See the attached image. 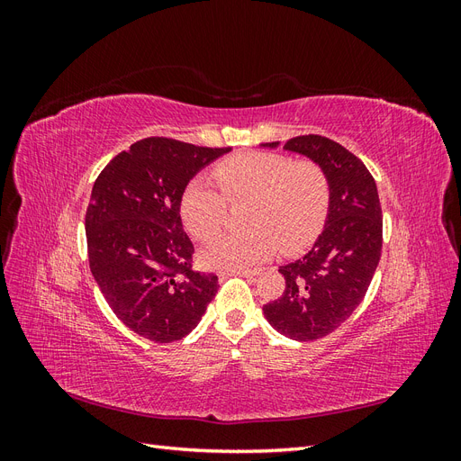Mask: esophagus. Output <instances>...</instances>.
I'll list each match as a JSON object with an SVG mask.
<instances>
[{
	"label": "esophagus",
	"instance_id": "1",
	"mask_svg": "<svg viewBox=\"0 0 461 461\" xmlns=\"http://www.w3.org/2000/svg\"><path fill=\"white\" fill-rule=\"evenodd\" d=\"M261 273V269H234V271H227V273H221L222 276L225 275H242V276H258Z\"/></svg>",
	"mask_w": 461,
	"mask_h": 461
}]
</instances>
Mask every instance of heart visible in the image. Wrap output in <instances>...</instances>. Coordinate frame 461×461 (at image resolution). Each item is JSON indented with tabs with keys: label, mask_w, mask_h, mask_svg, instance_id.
<instances>
[{
	"label": "heart",
	"mask_w": 461,
	"mask_h": 461,
	"mask_svg": "<svg viewBox=\"0 0 461 461\" xmlns=\"http://www.w3.org/2000/svg\"><path fill=\"white\" fill-rule=\"evenodd\" d=\"M209 180L196 176L180 194V217L198 240L225 225L229 205L244 203L249 230L225 232L209 242L202 261L215 269H242L275 256L296 254L323 230L330 207V180L313 159L286 153L244 151L221 159Z\"/></svg>",
	"instance_id": "obj_1"
}]
</instances>
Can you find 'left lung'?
I'll return each mask as SVG.
<instances>
[{
	"mask_svg": "<svg viewBox=\"0 0 461 461\" xmlns=\"http://www.w3.org/2000/svg\"><path fill=\"white\" fill-rule=\"evenodd\" d=\"M285 149L303 153L327 171L330 207L310 252L278 269L285 292L265 303L263 313L285 337L310 342L339 329L366 298L381 259L383 212L367 167L339 142L308 134L290 138Z\"/></svg>",
	"mask_w": 461,
	"mask_h": 461,
	"instance_id": "left-lung-1",
	"label": "left lung"
}]
</instances>
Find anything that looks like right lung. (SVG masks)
Listing matches in <instances>:
<instances>
[{
	"label": "right lung",
	"instance_id": "1",
	"mask_svg": "<svg viewBox=\"0 0 461 461\" xmlns=\"http://www.w3.org/2000/svg\"><path fill=\"white\" fill-rule=\"evenodd\" d=\"M227 151L149 136L111 159L94 183L86 209L90 271L113 313L151 342L186 337L217 294V275L192 267L180 194Z\"/></svg>",
	"mask_w": 461,
	"mask_h": 461
}]
</instances>
